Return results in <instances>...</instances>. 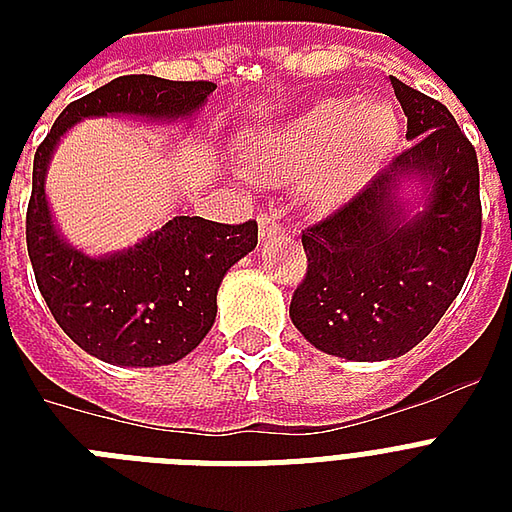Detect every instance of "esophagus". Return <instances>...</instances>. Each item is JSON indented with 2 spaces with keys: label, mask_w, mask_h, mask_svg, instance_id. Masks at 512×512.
<instances>
[{
  "label": "esophagus",
  "mask_w": 512,
  "mask_h": 512,
  "mask_svg": "<svg viewBox=\"0 0 512 512\" xmlns=\"http://www.w3.org/2000/svg\"><path fill=\"white\" fill-rule=\"evenodd\" d=\"M257 220H260V239L263 241H271L276 233L284 231V225H281V212H260Z\"/></svg>",
  "instance_id": "34e87169"
}]
</instances>
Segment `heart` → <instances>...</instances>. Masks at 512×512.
<instances>
[{
    "label": "heart",
    "mask_w": 512,
    "mask_h": 512,
    "mask_svg": "<svg viewBox=\"0 0 512 512\" xmlns=\"http://www.w3.org/2000/svg\"><path fill=\"white\" fill-rule=\"evenodd\" d=\"M398 132L396 111L382 100H321L252 140V172L276 183L308 177L313 199L337 204L372 180L393 154Z\"/></svg>",
    "instance_id": "b5f03b06"
}]
</instances>
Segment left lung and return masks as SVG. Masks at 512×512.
<instances>
[{
	"label": "left lung",
	"mask_w": 512,
	"mask_h": 512,
	"mask_svg": "<svg viewBox=\"0 0 512 512\" xmlns=\"http://www.w3.org/2000/svg\"><path fill=\"white\" fill-rule=\"evenodd\" d=\"M406 114L404 148L361 191L303 231L308 268L289 316L329 356L385 361L430 335L476 260L478 156L449 108L390 76ZM434 183L425 213L397 207L404 176Z\"/></svg>",
	"instance_id": "1"
}]
</instances>
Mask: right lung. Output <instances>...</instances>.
Listing matches in <instances>:
<instances>
[{
  "label": "right lung",
  "instance_id": "add662e5",
  "mask_svg": "<svg viewBox=\"0 0 512 512\" xmlns=\"http://www.w3.org/2000/svg\"><path fill=\"white\" fill-rule=\"evenodd\" d=\"M212 90L215 84L204 79L119 76L68 103L36 148L26 212L36 287L60 329L100 361L164 366L188 356L215 324L217 287L225 271L257 247V223L228 225L180 215L122 255L87 257L68 247L52 225L44 196L52 148L82 116L177 119L193 114Z\"/></svg>",
  "mask_w": 512,
  "mask_h": 512
}]
</instances>
